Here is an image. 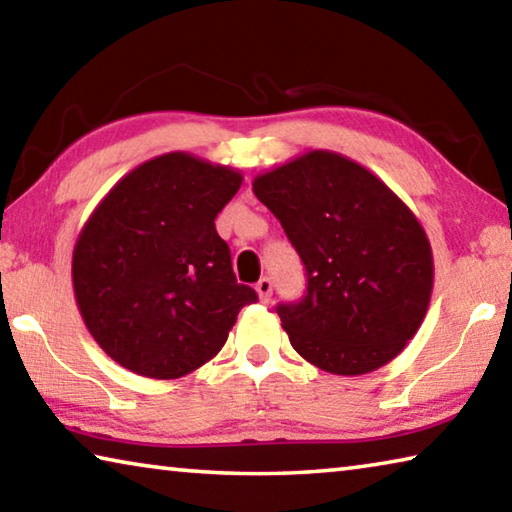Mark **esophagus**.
Returning <instances> with one entry per match:
<instances>
[{
	"label": "esophagus",
	"instance_id": "esophagus-1",
	"mask_svg": "<svg viewBox=\"0 0 512 512\" xmlns=\"http://www.w3.org/2000/svg\"><path fill=\"white\" fill-rule=\"evenodd\" d=\"M255 291H257L259 300L268 302V300H271V296H273V282L268 280V277H262V280L255 284Z\"/></svg>",
	"mask_w": 512,
	"mask_h": 512
}]
</instances>
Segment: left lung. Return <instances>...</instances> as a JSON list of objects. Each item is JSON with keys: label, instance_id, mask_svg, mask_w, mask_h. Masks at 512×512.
I'll list each match as a JSON object with an SVG mask.
<instances>
[{"label": "left lung", "instance_id": "1", "mask_svg": "<svg viewBox=\"0 0 512 512\" xmlns=\"http://www.w3.org/2000/svg\"><path fill=\"white\" fill-rule=\"evenodd\" d=\"M253 192L307 268V296L277 307L293 350L343 377L393 361L433 291L431 244L411 207L363 164L325 149L259 173Z\"/></svg>", "mask_w": 512, "mask_h": 512}]
</instances>
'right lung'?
<instances>
[{"instance_id": "add662e5", "label": "right lung", "mask_w": 512, "mask_h": 512, "mask_svg": "<svg viewBox=\"0 0 512 512\" xmlns=\"http://www.w3.org/2000/svg\"><path fill=\"white\" fill-rule=\"evenodd\" d=\"M241 171L171 151L128 171L94 207L72 253L76 307L121 368L185 377L214 359L257 293L214 228Z\"/></svg>"}]
</instances>
